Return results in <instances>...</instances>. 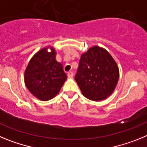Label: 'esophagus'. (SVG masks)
Masks as SVG:
<instances>
[{
    "mask_svg": "<svg viewBox=\"0 0 147 147\" xmlns=\"http://www.w3.org/2000/svg\"><path fill=\"white\" fill-rule=\"evenodd\" d=\"M67 74V76H68L69 78H72L73 76H74V73H73L72 71H68Z\"/></svg>",
    "mask_w": 147,
    "mask_h": 147,
    "instance_id": "1",
    "label": "esophagus"
}]
</instances>
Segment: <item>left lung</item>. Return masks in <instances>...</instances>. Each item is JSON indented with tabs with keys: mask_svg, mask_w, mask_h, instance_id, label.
I'll return each instance as SVG.
<instances>
[{
	"mask_svg": "<svg viewBox=\"0 0 147 147\" xmlns=\"http://www.w3.org/2000/svg\"><path fill=\"white\" fill-rule=\"evenodd\" d=\"M119 78L116 62L108 51L98 46L82 54L75 80L83 96L101 101L113 93Z\"/></svg>",
	"mask_w": 147,
	"mask_h": 147,
	"instance_id": "obj_1",
	"label": "left lung"
}]
</instances>
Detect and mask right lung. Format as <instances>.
Here are the masks:
<instances>
[{
    "label": "right lung",
    "mask_w": 147,
    "mask_h": 147,
    "mask_svg": "<svg viewBox=\"0 0 147 147\" xmlns=\"http://www.w3.org/2000/svg\"><path fill=\"white\" fill-rule=\"evenodd\" d=\"M51 49L47 51V49ZM67 79L62 65L56 60L55 49L44 48L34 55L24 74L26 86L31 93L42 101L58 94Z\"/></svg>",
    "instance_id": "right-lung-1"
}]
</instances>
